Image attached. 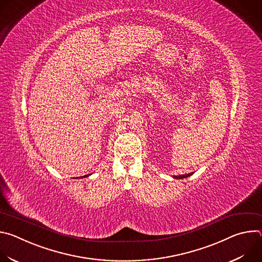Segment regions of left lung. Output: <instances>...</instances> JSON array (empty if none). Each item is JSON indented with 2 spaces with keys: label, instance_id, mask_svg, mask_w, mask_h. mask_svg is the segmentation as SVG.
I'll return each instance as SVG.
<instances>
[{
  "label": "left lung",
  "instance_id": "left-lung-1",
  "mask_svg": "<svg viewBox=\"0 0 262 262\" xmlns=\"http://www.w3.org/2000/svg\"><path fill=\"white\" fill-rule=\"evenodd\" d=\"M192 174H193V173H189V174H185V175H179V176H173V177H174V178H177V179H182V178L191 176Z\"/></svg>",
  "mask_w": 262,
  "mask_h": 262
}]
</instances>
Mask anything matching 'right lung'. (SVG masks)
Instances as JSON below:
<instances>
[{
  "label": "right lung",
  "mask_w": 262,
  "mask_h": 262,
  "mask_svg": "<svg viewBox=\"0 0 262 262\" xmlns=\"http://www.w3.org/2000/svg\"><path fill=\"white\" fill-rule=\"evenodd\" d=\"M85 176H87V175H85Z\"/></svg>",
  "instance_id": "right-lung-1"
}]
</instances>
